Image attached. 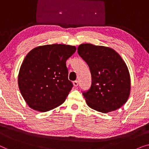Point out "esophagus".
<instances>
[{"label": "esophagus", "instance_id": "1", "mask_svg": "<svg viewBox=\"0 0 149 149\" xmlns=\"http://www.w3.org/2000/svg\"><path fill=\"white\" fill-rule=\"evenodd\" d=\"M79 83H78V81H73V85H74V87H77V85H78Z\"/></svg>", "mask_w": 149, "mask_h": 149}]
</instances>
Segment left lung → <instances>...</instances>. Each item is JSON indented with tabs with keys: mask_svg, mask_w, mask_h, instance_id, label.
I'll use <instances>...</instances> for the list:
<instances>
[{
	"mask_svg": "<svg viewBox=\"0 0 149 149\" xmlns=\"http://www.w3.org/2000/svg\"><path fill=\"white\" fill-rule=\"evenodd\" d=\"M78 54L88 64L91 85L83 93L91 109L108 113L121 108L130 94L131 80L127 65L113 49L81 44Z\"/></svg>",
	"mask_w": 149,
	"mask_h": 149,
	"instance_id": "left-lung-1",
	"label": "left lung"
}]
</instances>
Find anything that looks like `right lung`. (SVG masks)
<instances>
[{"instance_id":"1","label":"right lung","mask_w":149,"mask_h":149,"mask_svg":"<svg viewBox=\"0 0 149 149\" xmlns=\"http://www.w3.org/2000/svg\"><path fill=\"white\" fill-rule=\"evenodd\" d=\"M76 49L68 45H47L26 55L19 71L18 86L29 107L46 112L66 100L73 86L66 62Z\"/></svg>"}]
</instances>
